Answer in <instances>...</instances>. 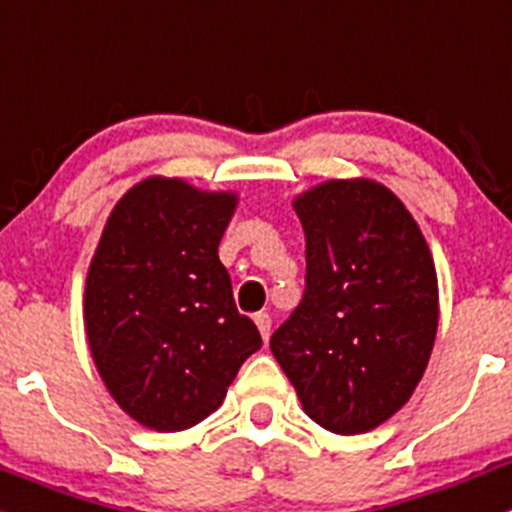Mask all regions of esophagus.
I'll use <instances>...</instances> for the list:
<instances>
[{"label": "esophagus", "mask_w": 512, "mask_h": 512, "mask_svg": "<svg viewBox=\"0 0 512 512\" xmlns=\"http://www.w3.org/2000/svg\"><path fill=\"white\" fill-rule=\"evenodd\" d=\"M253 323H256V328H259L261 338H264V341H269V333H271L269 315H266V312H256V315H253Z\"/></svg>", "instance_id": "34e87169"}]
</instances>
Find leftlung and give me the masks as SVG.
I'll list each match as a JSON object with an SVG mask.
<instances>
[{"instance_id": "1", "label": "left lung", "mask_w": 512, "mask_h": 512, "mask_svg": "<svg viewBox=\"0 0 512 512\" xmlns=\"http://www.w3.org/2000/svg\"><path fill=\"white\" fill-rule=\"evenodd\" d=\"M292 207L307 287L271 354L325 431H374L413 397L436 343L431 248L400 197L366 176L315 184Z\"/></svg>"}]
</instances>
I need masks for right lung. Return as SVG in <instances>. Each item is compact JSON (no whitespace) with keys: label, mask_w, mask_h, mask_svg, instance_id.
Here are the masks:
<instances>
[{"label":"right lung","mask_w":512,"mask_h":512,"mask_svg":"<svg viewBox=\"0 0 512 512\" xmlns=\"http://www.w3.org/2000/svg\"><path fill=\"white\" fill-rule=\"evenodd\" d=\"M235 207L233 189L153 174L122 194L99 235L84 287L89 354L143 428L202 423L261 348L217 256Z\"/></svg>","instance_id":"obj_1"}]
</instances>
